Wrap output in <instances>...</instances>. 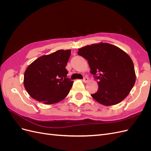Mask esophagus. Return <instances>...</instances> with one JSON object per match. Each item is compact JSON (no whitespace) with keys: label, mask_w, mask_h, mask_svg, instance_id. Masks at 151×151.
<instances>
[{"label":"esophagus","mask_w":151,"mask_h":151,"mask_svg":"<svg viewBox=\"0 0 151 151\" xmlns=\"http://www.w3.org/2000/svg\"><path fill=\"white\" fill-rule=\"evenodd\" d=\"M83 82L84 83H88V81H89V79H88V77H84V79H83Z\"/></svg>","instance_id":"esophagus-1"}]
</instances>
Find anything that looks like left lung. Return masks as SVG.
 Listing matches in <instances>:
<instances>
[{
	"label": "left lung",
	"instance_id": "left-lung-1",
	"mask_svg": "<svg viewBox=\"0 0 151 151\" xmlns=\"http://www.w3.org/2000/svg\"><path fill=\"white\" fill-rule=\"evenodd\" d=\"M77 54L87 59L90 72L99 80L97 92L91 94L97 102L112 106L129 95L136 76L134 63L127 53L113 45L99 43L79 48Z\"/></svg>",
	"mask_w": 151,
	"mask_h": 151
}]
</instances>
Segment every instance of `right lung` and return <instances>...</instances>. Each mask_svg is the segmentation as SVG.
Instances as JSON below:
<instances>
[{
	"label": "right lung",
	"mask_w": 151,
	"mask_h": 151,
	"mask_svg": "<svg viewBox=\"0 0 151 151\" xmlns=\"http://www.w3.org/2000/svg\"><path fill=\"white\" fill-rule=\"evenodd\" d=\"M70 54V50H59L39 57L27 67L23 83L31 97L52 104L67 96L74 83L67 77L65 68Z\"/></svg>",
	"instance_id": "right-lung-1"
}]
</instances>
